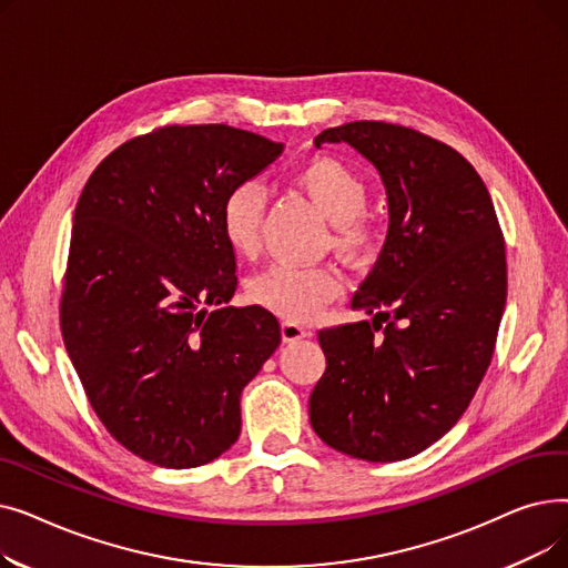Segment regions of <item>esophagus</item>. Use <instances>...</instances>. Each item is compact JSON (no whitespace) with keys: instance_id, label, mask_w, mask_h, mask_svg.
Wrapping results in <instances>:
<instances>
[{"instance_id":"34e87169","label":"esophagus","mask_w":568,"mask_h":568,"mask_svg":"<svg viewBox=\"0 0 568 568\" xmlns=\"http://www.w3.org/2000/svg\"><path fill=\"white\" fill-rule=\"evenodd\" d=\"M281 336H283V341H285V343H296V341H302V338L313 336V332L308 329V326H304V324H300V322L285 320V322L281 324Z\"/></svg>"}]
</instances>
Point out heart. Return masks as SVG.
I'll return each instance as SVG.
<instances>
[{
	"instance_id": "obj_1",
	"label": "heart",
	"mask_w": 568,
	"mask_h": 568,
	"mask_svg": "<svg viewBox=\"0 0 568 568\" xmlns=\"http://www.w3.org/2000/svg\"><path fill=\"white\" fill-rule=\"evenodd\" d=\"M296 184L334 227V246L359 260L373 244V230L359 219L366 212L368 193L359 176L336 159H313L300 172ZM264 195L255 184L236 186L221 212V227L230 248L242 257H255L262 248ZM341 290V278L329 266L274 264L253 278V302L290 320H313Z\"/></svg>"
}]
</instances>
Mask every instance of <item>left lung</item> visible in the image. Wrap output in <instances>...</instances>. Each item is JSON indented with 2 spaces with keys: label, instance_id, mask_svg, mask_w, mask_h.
Wrapping results in <instances>:
<instances>
[{
  "label": "left lung",
  "instance_id": "8db88e82",
  "mask_svg": "<svg viewBox=\"0 0 568 568\" xmlns=\"http://www.w3.org/2000/svg\"><path fill=\"white\" fill-rule=\"evenodd\" d=\"M375 165L389 227L352 308L373 315L322 329L326 371L311 426L332 449L394 463L449 433L490 366L506 304V255L476 170L428 135L384 122L326 129Z\"/></svg>",
  "mask_w": 568,
  "mask_h": 568
}]
</instances>
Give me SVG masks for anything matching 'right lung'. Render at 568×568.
I'll use <instances>...</instances> for the list:
<instances>
[{"mask_svg":"<svg viewBox=\"0 0 568 568\" xmlns=\"http://www.w3.org/2000/svg\"><path fill=\"white\" fill-rule=\"evenodd\" d=\"M281 154L283 142L225 124L165 126L114 149L82 189L64 345L108 433L142 460L197 467L242 433L239 398L281 326L227 306L236 262L221 212Z\"/></svg>","mask_w":568,"mask_h":568,"instance_id":"right-lung-1","label":"right lung"}]
</instances>
